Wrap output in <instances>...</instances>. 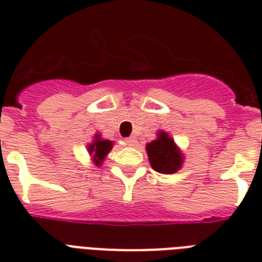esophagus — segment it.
<instances>
[{
	"label": "esophagus",
	"instance_id": "1",
	"mask_svg": "<svg viewBox=\"0 0 262 262\" xmlns=\"http://www.w3.org/2000/svg\"><path fill=\"white\" fill-rule=\"evenodd\" d=\"M123 144L127 147H135V145H137V140L135 137H129V139L123 140Z\"/></svg>",
	"mask_w": 262,
	"mask_h": 262
}]
</instances>
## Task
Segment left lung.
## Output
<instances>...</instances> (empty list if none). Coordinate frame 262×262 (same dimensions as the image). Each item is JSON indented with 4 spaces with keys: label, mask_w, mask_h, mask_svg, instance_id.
Here are the masks:
<instances>
[{
    "label": "left lung",
    "mask_w": 262,
    "mask_h": 262,
    "mask_svg": "<svg viewBox=\"0 0 262 262\" xmlns=\"http://www.w3.org/2000/svg\"><path fill=\"white\" fill-rule=\"evenodd\" d=\"M159 137L147 144V152L152 168L160 174H172L181 167L182 156L175 147L174 140L160 132Z\"/></svg>",
    "instance_id": "obj_1"
}]
</instances>
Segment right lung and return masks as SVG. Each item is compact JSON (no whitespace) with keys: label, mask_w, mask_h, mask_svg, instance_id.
<instances>
[{"label":"right lung","mask_w":262,"mask_h":262,"mask_svg":"<svg viewBox=\"0 0 262 262\" xmlns=\"http://www.w3.org/2000/svg\"><path fill=\"white\" fill-rule=\"evenodd\" d=\"M113 147V143L108 141V140H102L99 139V136H96V140H95L94 143L91 144L88 149H90V154L95 156V163L100 166V162L104 159V156L108 154V151Z\"/></svg>","instance_id":"right-lung-1"}]
</instances>
